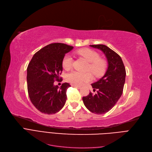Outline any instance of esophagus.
Returning a JSON list of instances; mask_svg holds the SVG:
<instances>
[{
  "label": "esophagus",
  "instance_id": "34e87169",
  "mask_svg": "<svg viewBox=\"0 0 152 152\" xmlns=\"http://www.w3.org/2000/svg\"><path fill=\"white\" fill-rule=\"evenodd\" d=\"M73 87L76 88H77V89H80L81 88V86H77V85H72Z\"/></svg>",
  "mask_w": 152,
  "mask_h": 152
}]
</instances>
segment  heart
Returning <instances> with one entry per match:
<instances>
[{
    "label": "heart",
    "mask_w": 152,
    "mask_h": 152,
    "mask_svg": "<svg viewBox=\"0 0 152 152\" xmlns=\"http://www.w3.org/2000/svg\"><path fill=\"white\" fill-rule=\"evenodd\" d=\"M77 53L88 62L86 71H90L95 77H101L105 73L107 64L104 58H99V53L88 48H83L78 50ZM72 66V58L71 56L66 55L62 60V67L66 70L70 69ZM66 79L68 82L74 85H81L83 83L89 82L92 80L91 73L81 72L73 71L68 73Z\"/></svg>",
    "instance_id": "1"
}]
</instances>
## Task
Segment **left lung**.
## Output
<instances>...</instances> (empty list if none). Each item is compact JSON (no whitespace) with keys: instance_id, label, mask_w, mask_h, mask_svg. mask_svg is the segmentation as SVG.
Masks as SVG:
<instances>
[{"instance_id":"left-lung-1","label":"left lung","mask_w":152,"mask_h":152,"mask_svg":"<svg viewBox=\"0 0 152 152\" xmlns=\"http://www.w3.org/2000/svg\"><path fill=\"white\" fill-rule=\"evenodd\" d=\"M91 47L104 52L108 67L104 76L91 84L96 94L83 97L85 107L92 113L103 114L109 112L119 100L123 91L126 78V69L121 57L105 45H92Z\"/></svg>"}]
</instances>
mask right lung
Listing matches in <instances>:
<instances>
[{"label":"right lung","instance_id":"1","mask_svg":"<svg viewBox=\"0 0 152 152\" xmlns=\"http://www.w3.org/2000/svg\"><path fill=\"white\" fill-rule=\"evenodd\" d=\"M73 47L61 43L49 44L36 52L27 68L28 95L33 105L43 114H53L62 109L66 99L67 83L59 88L62 60Z\"/></svg>","mask_w":152,"mask_h":152}]
</instances>
